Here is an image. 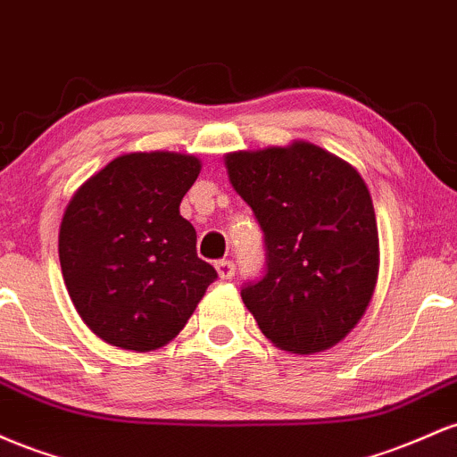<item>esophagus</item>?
<instances>
[{
	"label": "esophagus",
	"instance_id": "esophagus-1",
	"mask_svg": "<svg viewBox=\"0 0 457 457\" xmlns=\"http://www.w3.org/2000/svg\"><path fill=\"white\" fill-rule=\"evenodd\" d=\"M215 270H218V276L222 280H230L235 276V263H233V261H227V259L218 261V263H215Z\"/></svg>",
	"mask_w": 457,
	"mask_h": 457
}]
</instances>
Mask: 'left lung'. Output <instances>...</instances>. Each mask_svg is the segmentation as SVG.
I'll list each match as a JSON object with an SVG mask.
<instances>
[{"label": "left lung", "instance_id": "8db88e82", "mask_svg": "<svg viewBox=\"0 0 457 457\" xmlns=\"http://www.w3.org/2000/svg\"><path fill=\"white\" fill-rule=\"evenodd\" d=\"M224 163L263 230L265 270L244 283V304L280 350H328L376 289L380 250L365 181L309 142L230 153Z\"/></svg>", "mask_w": 457, "mask_h": 457}]
</instances>
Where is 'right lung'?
Here are the masks:
<instances>
[{
    "mask_svg": "<svg viewBox=\"0 0 457 457\" xmlns=\"http://www.w3.org/2000/svg\"><path fill=\"white\" fill-rule=\"evenodd\" d=\"M198 172L192 155L131 153L71 198L58 244L64 283L86 326L110 345H166L218 278L179 213Z\"/></svg>",
    "mask_w": 457,
    "mask_h": 457,
    "instance_id": "add662e5",
    "label": "right lung"
}]
</instances>
